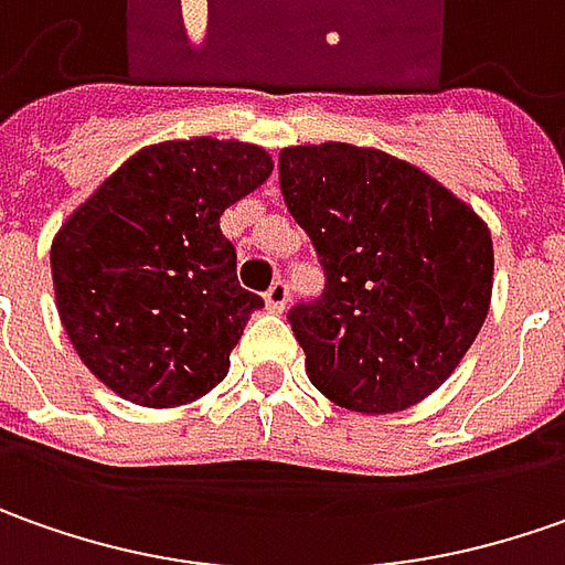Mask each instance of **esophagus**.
Instances as JSON below:
<instances>
[{"label": "esophagus", "mask_w": 565, "mask_h": 565, "mask_svg": "<svg viewBox=\"0 0 565 565\" xmlns=\"http://www.w3.org/2000/svg\"><path fill=\"white\" fill-rule=\"evenodd\" d=\"M287 300H290V287L284 281H275L265 290V306H268L271 312H284Z\"/></svg>", "instance_id": "1"}]
</instances>
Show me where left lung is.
<instances>
[{
  "instance_id": "left-lung-1",
  "label": "left lung",
  "mask_w": 565,
  "mask_h": 565,
  "mask_svg": "<svg viewBox=\"0 0 565 565\" xmlns=\"http://www.w3.org/2000/svg\"><path fill=\"white\" fill-rule=\"evenodd\" d=\"M281 193L324 294L290 309L306 375L362 416L416 406L454 375L491 309L494 244L472 205L381 149H281Z\"/></svg>"
}]
</instances>
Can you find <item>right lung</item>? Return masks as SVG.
Returning <instances> with one entry per match:
<instances>
[{"label": "right lung", "mask_w": 565, "mask_h": 565, "mask_svg": "<svg viewBox=\"0 0 565 565\" xmlns=\"http://www.w3.org/2000/svg\"><path fill=\"white\" fill-rule=\"evenodd\" d=\"M241 140L140 149L58 227L50 249L58 319L81 362L118 397L171 409L227 375L263 297L237 284L218 218L271 174Z\"/></svg>", "instance_id": "add662e5"}]
</instances>
